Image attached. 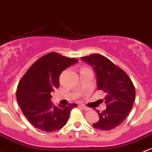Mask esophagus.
<instances>
[{"label": "esophagus", "mask_w": 152, "mask_h": 152, "mask_svg": "<svg viewBox=\"0 0 152 152\" xmlns=\"http://www.w3.org/2000/svg\"><path fill=\"white\" fill-rule=\"evenodd\" d=\"M81 107H82V109H83V110H90L89 107H86V106H85V105H81Z\"/></svg>", "instance_id": "esophagus-1"}]
</instances>
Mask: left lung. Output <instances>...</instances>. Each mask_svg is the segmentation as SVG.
Instances as JSON below:
<instances>
[{
    "label": "left lung",
    "instance_id": "left-lung-1",
    "mask_svg": "<svg viewBox=\"0 0 152 152\" xmlns=\"http://www.w3.org/2000/svg\"><path fill=\"white\" fill-rule=\"evenodd\" d=\"M81 59L92 66L96 77L97 90L105 93V110H96L99 120L93 123L95 129L108 131L121 124L133 107L135 88L122 69L100 54H92Z\"/></svg>",
    "mask_w": 152,
    "mask_h": 152
}]
</instances>
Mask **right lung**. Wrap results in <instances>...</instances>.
I'll return each mask as SVG.
<instances>
[{
    "label": "right lung",
    "instance_id": "obj_1",
    "mask_svg": "<svg viewBox=\"0 0 152 152\" xmlns=\"http://www.w3.org/2000/svg\"><path fill=\"white\" fill-rule=\"evenodd\" d=\"M77 62L76 58L50 53L37 60L20 79L16 91L18 103L35 128L51 132L64 127L68 121L70 110L77 104L56 107L51 102V93L59 86L63 70Z\"/></svg>",
    "mask_w": 152,
    "mask_h": 152
}]
</instances>
